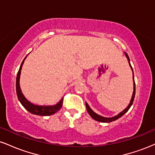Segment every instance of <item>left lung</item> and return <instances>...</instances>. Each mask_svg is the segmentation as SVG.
<instances>
[{
    "instance_id": "8db88e82",
    "label": "left lung",
    "mask_w": 155,
    "mask_h": 155,
    "mask_svg": "<svg viewBox=\"0 0 155 155\" xmlns=\"http://www.w3.org/2000/svg\"><path fill=\"white\" fill-rule=\"evenodd\" d=\"M124 54H125L126 58H127V60H128V63H129V65L130 67L131 70H132L133 71V95H132V97H131V100L130 101V104H128V106H127V107H126L122 111H121L120 114H118L116 115V116L113 117H102L101 116V115L97 114H96L95 112H94L91 109V108L89 106V105L87 104V102L85 103V105H86V108H87V110L89 114L90 115V117H92L93 120H95L96 121H97V122H106V123H108V122H113V121H115L117 120H118L119 118H120L121 117H122L124 114L126 113L127 111L129 110V108L131 107V106H132L133 103V101H134V97H135V94H136V84H135V81H134V74H133V68L130 65V58H129V56L127 55V54L126 52H124Z\"/></svg>"
}]
</instances>
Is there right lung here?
<instances>
[{"label":"right lung","instance_id":"right-lung-1","mask_svg":"<svg viewBox=\"0 0 155 155\" xmlns=\"http://www.w3.org/2000/svg\"><path fill=\"white\" fill-rule=\"evenodd\" d=\"M28 55L23 60L22 63L21 64L20 67H19V71L17 73V81H16V90H17V97H18L19 102L22 105L23 107L25 108L27 111H29L30 113L33 114L39 115V116H50V115L54 114L59 111L60 108H61L62 106H63V97L58 104L52 105V106H45V105L44 106H40V105H35L32 104L29 101L27 100L26 97L22 94V90H21L20 85H19V79H20L21 70H22L23 63H24L25 60L26 59Z\"/></svg>","mask_w":155,"mask_h":155}]
</instances>
